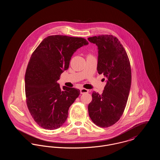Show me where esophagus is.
Wrapping results in <instances>:
<instances>
[{
  "instance_id": "esophagus-1",
  "label": "esophagus",
  "mask_w": 160,
  "mask_h": 160,
  "mask_svg": "<svg viewBox=\"0 0 160 160\" xmlns=\"http://www.w3.org/2000/svg\"><path fill=\"white\" fill-rule=\"evenodd\" d=\"M80 92H81V94H84V93H88L89 92V90L86 89H84V88H81L80 89Z\"/></svg>"
}]
</instances>
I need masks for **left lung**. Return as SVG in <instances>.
<instances>
[{
    "label": "left lung",
    "instance_id": "obj_1",
    "mask_svg": "<svg viewBox=\"0 0 160 160\" xmlns=\"http://www.w3.org/2000/svg\"><path fill=\"white\" fill-rule=\"evenodd\" d=\"M88 41L98 47L97 71L107 79L102 94L92 92L89 115L97 126L107 128L120 119L126 106L131 85L130 62L124 48L113 36H93Z\"/></svg>",
    "mask_w": 160,
    "mask_h": 160
}]
</instances>
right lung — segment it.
I'll return each mask as SVG.
<instances>
[{"mask_svg":"<svg viewBox=\"0 0 160 160\" xmlns=\"http://www.w3.org/2000/svg\"><path fill=\"white\" fill-rule=\"evenodd\" d=\"M88 44L82 38L50 36L32 53L25 74V93L28 110L41 128L57 129L66 121L80 91L66 86L62 91L57 81L68 69L73 53Z\"/></svg>","mask_w":160,"mask_h":160,"instance_id":"add662e5","label":"right lung"}]
</instances>
